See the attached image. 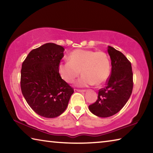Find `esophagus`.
Listing matches in <instances>:
<instances>
[{
    "label": "esophagus",
    "mask_w": 153,
    "mask_h": 153,
    "mask_svg": "<svg viewBox=\"0 0 153 153\" xmlns=\"http://www.w3.org/2000/svg\"><path fill=\"white\" fill-rule=\"evenodd\" d=\"M77 92H86V90H79V89H76V90Z\"/></svg>",
    "instance_id": "obj_1"
}]
</instances>
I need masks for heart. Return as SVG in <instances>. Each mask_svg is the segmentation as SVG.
<instances>
[{
    "label": "heart",
    "mask_w": 153,
    "mask_h": 153,
    "mask_svg": "<svg viewBox=\"0 0 153 153\" xmlns=\"http://www.w3.org/2000/svg\"><path fill=\"white\" fill-rule=\"evenodd\" d=\"M69 61L59 64L58 71L67 83H73L79 76L77 86L85 87L92 85L101 86L107 81L110 74V61L102 51L77 49L68 56Z\"/></svg>",
    "instance_id": "1"
}]
</instances>
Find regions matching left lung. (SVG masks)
Returning a JSON list of instances; mask_svg holds the SVG:
<instances>
[{"label":"left lung","mask_w":153,"mask_h":153,"mask_svg":"<svg viewBox=\"0 0 153 153\" xmlns=\"http://www.w3.org/2000/svg\"><path fill=\"white\" fill-rule=\"evenodd\" d=\"M111 73L105 88L98 90V98L89 105V110L100 117H111L118 113L128 102L133 90L131 65L120 51L108 46Z\"/></svg>","instance_id":"8db88e82"}]
</instances>
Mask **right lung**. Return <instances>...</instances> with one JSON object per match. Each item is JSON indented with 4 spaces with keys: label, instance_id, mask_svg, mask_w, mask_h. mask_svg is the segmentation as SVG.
Masks as SVG:
<instances>
[{
    "label": "right lung",
    "instance_id": "add662e5",
    "mask_svg": "<svg viewBox=\"0 0 153 153\" xmlns=\"http://www.w3.org/2000/svg\"><path fill=\"white\" fill-rule=\"evenodd\" d=\"M64 50L60 45L46 43L31 51L22 63V94L30 107L44 117L61 115L74 92L58 71Z\"/></svg>",
    "mask_w": 153,
    "mask_h": 153
}]
</instances>
